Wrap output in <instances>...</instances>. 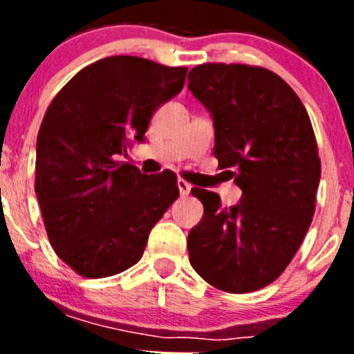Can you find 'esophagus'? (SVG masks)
I'll use <instances>...</instances> for the list:
<instances>
[{"label": "esophagus", "instance_id": "obj_1", "mask_svg": "<svg viewBox=\"0 0 354 354\" xmlns=\"http://www.w3.org/2000/svg\"><path fill=\"white\" fill-rule=\"evenodd\" d=\"M177 187H179V192L183 196L189 195V192H192V184H187L186 180H183V179L177 180Z\"/></svg>", "mask_w": 354, "mask_h": 354}]
</instances>
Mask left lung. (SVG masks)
<instances>
[{
  "label": "left lung",
  "mask_w": 354,
  "mask_h": 354,
  "mask_svg": "<svg viewBox=\"0 0 354 354\" xmlns=\"http://www.w3.org/2000/svg\"><path fill=\"white\" fill-rule=\"evenodd\" d=\"M187 88L211 113L214 156L241 200L193 187L204 216L187 234L193 270L225 292H253L283 273L315 211L321 179L305 106L274 72L239 64L192 68Z\"/></svg>",
  "instance_id": "8db88e82"
}]
</instances>
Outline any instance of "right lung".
<instances>
[{"label":"right lung","instance_id":"add662e5","mask_svg":"<svg viewBox=\"0 0 354 354\" xmlns=\"http://www.w3.org/2000/svg\"><path fill=\"white\" fill-rule=\"evenodd\" d=\"M186 67L109 56L53 99L37 136L35 193L56 255L86 278L122 273L177 196L174 174L145 175L120 156L145 142L156 109L183 90Z\"/></svg>","mask_w":354,"mask_h":354}]
</instances>
